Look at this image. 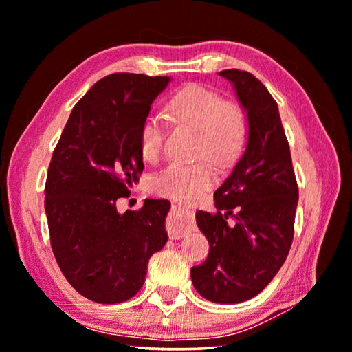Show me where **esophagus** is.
<instances>
[{"label": "esophagus", "instance_id": "1", "mask_svg": "<svg viewBox=\"0 0 352 352\" xmlns=\"http://www.w3.org/2000/svg\"><path fill=\"white\" fill-rule=\"evenodd\" d=\"M196 228L194 224V212L185 207L174 206L167 219V232L172 240L183 239L188 232H191Z\"/></svg>", "mask_w": 352, "mask_h": 352}]
</instances>
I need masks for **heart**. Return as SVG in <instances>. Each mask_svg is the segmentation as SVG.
Listing matches in <instances>:
<instances>
[{"mask_svg":"<svg viewBox=\"0 0 352 352\" xmlns=\"http://www.w3.org/2000/svg\"><path fill=\"white\" fill-rule=\"evenodd\" d=\"M167 112L178 124L199 131L197 158H210L226 167L237 158L245 140V117L235 104L224 101L218 93L202 85H188L167 102ZM166 140V126L161 117L151 113L144 120L139 134L140 153L153 162L161 156ZM217 182V174L208 161L196 164L170 162L151 177L155 194L170 201L191 204L201 199Z\"/></svg>","mask_w":352,"mask_h":352,"instance_id":"heart-1","label":"heart"}]
</instances>
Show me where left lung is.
Segmentation results:
<instances>
[{"instance_id":"left-lung-1","label":"left lung","mask_w":352,"mask_h":352,"mask_svg":"<svg viewBox=\"0 0 352 352\" xmlns=\"http://www.w3.org/2000/svg\"><path fill=\"white\" fill-rule=\"evenodd\" d=\"M219 76L232 83L245 110L248 139L242 158L214 192L217 213H196L210 251L204 264L191 269V280L210 302L240 303L258 296L285 264L298 188L278 104L269 90L246 71L226 69Z\"/></svg>"}]
</instances>
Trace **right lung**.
<instances>
[{
    "label": "right lung",
    "instance_id": "add662e5",
    "mask_svg": "<svg viewBox=\"0 0 352 352\" xmlns=\"http://www.w3.org/2000/svg\"><path fill=\"white\" fill-rule=\"evenodd\" d=\"M170 77L118 72L94 83L72 109L45 182L50 243L63 275L83 297L120 303L142 287L151 254L167 242L170 202L139 212L117 201L144 170L139 134Z\"/></svg>",
    "mask_w": 352,
    "mask_h": 352
}]
</instances>
